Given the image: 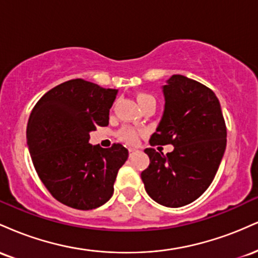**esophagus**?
Here are the masks:
<instances>
[{
	"instance_id": "obj_1",
	"label": "esophagus",
	"mask_w": 258,
	"mask_h": 258,
	"mask_svg": "<svg viewBox=\"0 0 258 258\" xmlns=\"http://www.w3.org/2000/svg\"><path fill=\"white\" fill-rule=\"evenodd\" d=\"M139 152L138 149H136V148H128V153H130V158H132V156H135L136 154Z\"/></svg>"
}]
</instances>
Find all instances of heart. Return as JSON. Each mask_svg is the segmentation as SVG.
<instances>
[{
  "instance_id": "b5f03b06",
  "label": "heart",
  "mask_w": 258,
  "mask_h": 258,
  "mask_svg": "<svg viewBox=\"0 0 258 258\" xmlns=\"http://www.w3.org/2000/svg\"><path fill=\"white\" fill-rule=\"evenodd\" d=\"M136 99H137L138 104L141 105V104H143V103L148 102V100H153L154 97L150 96V94H148V93H138L137 96H136ZM120 136L123 141L127 142V143H131V144L136 143L138 139V133L132 128H123L122 131L120 132Z\"/></svg>"
}]
</instances>
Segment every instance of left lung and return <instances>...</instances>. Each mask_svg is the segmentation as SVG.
I'll return each instance as SVG.
<instances>
[{
  "mask_svg": "<svg viewBox=\"0 0 258 258\" xmlns=\"http://www.w3.org/2000/svg\"><path fill=\"white\" fill-rule=\"evenodd\" d=\"M165 106L150 144H172L165 155L153 148L144 153L149 166L141 173L146 191L166 207L197 200L209 188L223 158L227 128L214 91L183 75L162 86Z\"/></svg>",
  "mask_w": 258,
  "mask_h": 258,
  "instance_id": "obj_1",
  "label": "left lung"
}]
</instances>
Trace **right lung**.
<instances>
[{"instance_id": "1", "label": "right lung", "mask_w": 258, "mask_h": 258, "mask_svg": "<svg viewBox=\"0 0 258 258\" xmlns=\"http://www.w3.org/2000/svg\"><path fill=\"white\" fill-rule=\"evenodd\" d=\"M116 96L117 90L75 79L55 86L32 109L26 127L32 164L64 205L92 210L112 197L128 150L119 143L104 149L88 139L97 127L108 126Z\"/></svg>"}]
</instances>
